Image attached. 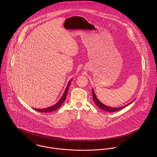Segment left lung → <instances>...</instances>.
Returning <instances> with one entry per match:
<instances>
[{
    "mask_svg": "<svg viewBox=\"0 0 157 157\" xmlns=\"http://www.w3.org/2000/svg\"><path fill=\"white\" fill-rule=\"evenodd\" d=\"M92 97H93V100H94V101L95 102V103L96 104V105L99 108H100L101 110H103L105 111H106V112H116V111H120L122 109H123L124 108H125L126 106H128L129 105H130L131 103H132L131 102L129 103V104H127L125 106H123L122 107H119V108H112V107H109V106H106L105 105H104L103 103H102L101 101H100L98 100V99L97 98L95 93H94V91L93 89L92 90Z\"/></svg>",
    "mask_w": 157,
    "mask_h": 157,
    "instance_id": "8db88e82",
    "label": "left lung"
}]
</instances>
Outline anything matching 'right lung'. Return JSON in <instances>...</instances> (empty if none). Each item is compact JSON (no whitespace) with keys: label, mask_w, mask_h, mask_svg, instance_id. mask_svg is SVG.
<instances>
[{"label":"right lung","mask_w":157,"mask_h":157,"mask_svg":"<svg viewBox=\"0 0 157 157\" xmlns=\"http://www.w3.org/2000/svg\"><path fill=\"white\" fill-rule=\"evenodd\" d=\"M72 82V79L70 80L67 83V86L66 88V89L65 90V92L63 94V95L62 96L61 98L59 100L58 102H57L55 105H54L53 106H51L50 107H48V108H44V109H37V108H33L34 110L38 111V112H53L57 109H58L62 105L63 103V102L65 101V100H66V97H67V90L69 89V87L70 86V84Z\"/></svg>","instance_id":"obj_1"}]
</instances>
